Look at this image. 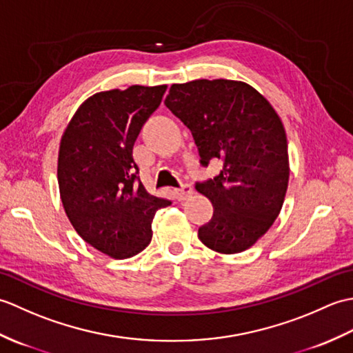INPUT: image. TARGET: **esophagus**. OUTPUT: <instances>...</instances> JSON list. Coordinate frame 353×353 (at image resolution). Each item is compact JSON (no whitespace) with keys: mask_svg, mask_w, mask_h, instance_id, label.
<instances>
[{"mask_svg":"<svg viewBox=\"0 0 353 353\" xmlns=\"http://www.w3.org/2000/svg\"><path fill=\"white\" fill-rule=\"evenodd\" d=\"M174 192H176V199L179 201H185V200H188L192 196V188H191L190 185H183L182 188L176 190Z\"/></svg>","mask_w":353,"mask_h":353,"instance_id":"esophagus-1","label":"esophagus"}]
</instances>
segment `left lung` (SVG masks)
I'll list each match as a JSON object with an SVG mask.
<instances>
[{"instance_id": "obj_1", "label": "left lung", "mask_w": 353, "mask_h": 353, "mask_svg": "<svg viewBox=\"0 0 353 353\" xmlns=\"http://www.w3.org/2000/svg\"><path fill=\"white\" fill-rule=\"evenodd\" d=\"M167 106L188 127L201 163L223 168L196 190L214 206L199 238L223 254L241 253L273 226L290 181L287 133L264 95L239 80L171 85Z\"/></svg>"}]
</instances>
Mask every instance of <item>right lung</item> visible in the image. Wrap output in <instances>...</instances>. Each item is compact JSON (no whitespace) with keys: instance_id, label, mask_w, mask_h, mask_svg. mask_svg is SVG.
<instances>
[{"instance_id":"add662e5","label":"right lung","mask_w":353,"mask_h":353,"mask_svg":"<svg viewBox=\"0 0 353 353\" xmlns=\"http://www.w3.org/2000/svg\"><path fill=\"white\" fill-rule=\"evenodd\" d=\"M167 85L97 92L80 104L59 145L57 182L65 214L94 249L127 259L152 241L157 209L171 201L137 182L133 144Z\"/></svg>"}]
</instances>
